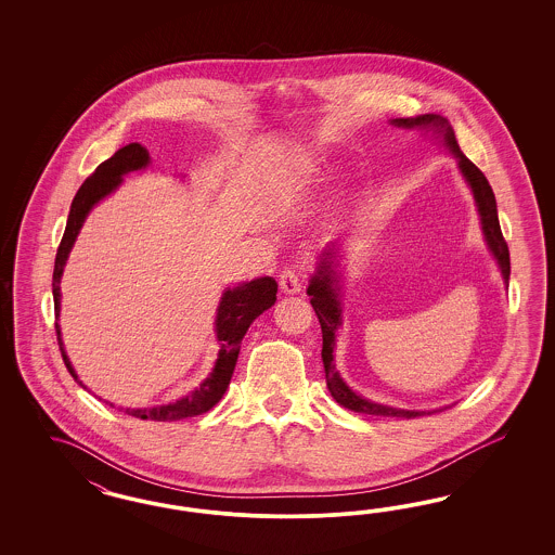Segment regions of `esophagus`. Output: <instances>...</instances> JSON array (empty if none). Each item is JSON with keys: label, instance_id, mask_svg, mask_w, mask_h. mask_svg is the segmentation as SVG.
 I'll return each instance as SVG.
<instances>
[{"label": "esophagus", "instance_id": "34e87169", "mask_svg": "<svg viewBox=\"0 0 555 555\" xmlns=\"http://www.w3.org/2000/svg\"><path fill=\"white\" fill-rule=\"evenodd\" d=\"M279 285H281V291L286 293V295H295V293H299L302 286L301 270H283V272H281V276H279Z\"/></svg>", "mask_w": 555, "mask_h": 555}]
</instances>
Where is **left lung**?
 Listing matches in <instances>:
<instances>
[{
	"label": "left lung",
	"mask_w": 555,
	"mask_h": 555,
	"mask_svg": "<svg viewBox=\"0 0 555 555\" xmlns=\"http://www.w3.org/2000/svg\"><path fill=\"white\" fill-rule=\"evenodd\" d=\"M395 126H403V128H415V126H431L441 130L446 135L448 146L460 163L462 175L466 177V181L470 183L472 191H474V199L478 203V211H480V219H482V230L487 235L488 246L492 254L496 256L501 270H503L504 281L508 285V274H511V258H508V246L504 242L503 232H501V223H499V214H496V199L492 193V186L488 185V179L480 168L472 163L470 158H466L457 142H455L454 130L448 126V121L439 118L436 114H423V116H415V118H397L392 119ZM336 248H327L323 256H321L320 270L318 274L311 279V285L307 288L309 297H311V305L315 309V315L320 320L321 334H323V350H321V358H323V366H325V380H327V388L332 392V397L336 399L337 403L346 409H350L353 413H362V415H376V417H404V420H415L425 415L423 411H404V409H392V406H385V404L370 403L366 399L358 397L352 392V388L339 378V372L334 364V339H336V330L339 325V302H337L336 288H334V270H332V258H334ZM429 415V413H427Z\"/></svg>",
	"instance_id": "left-lung-1"
}]
</instances>
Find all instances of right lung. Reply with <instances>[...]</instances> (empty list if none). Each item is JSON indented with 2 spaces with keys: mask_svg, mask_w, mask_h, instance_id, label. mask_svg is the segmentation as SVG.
<instances>
[{
  "mask_svg": "<svg viewBox=\"0 0 555 555\" xmlns=\"http://www.w3.org/2000/svg\"><path fill=\"white\" fill-rule=\"evenodd\" d=\"M149 160H151L149 151L142 144L132 142V144L119 149L105 163H101L100 167L95 168V172L89 175L85 179L83 185L79 186V191L73 199V205H70V211H68L67 228H65V234H63V240L59 244L56 260H54V272H52V297H54V315L56 318H59V309H61V274H63L68 253H70L73 242H75V237L83 225L89 209L100 199H103L105 195H109L121 183V175L146 167ZM276 288L279 286L274 283V279L264 276V279H256V281H250L246 285L225 291L223 297H221V302H219L218 320H216L221 350H219L218 362H216V369L211 372V376L203 383L202 387L195 388L191 395H186L185 399H181L177 403L154 406V409H132V411L126 409V413H130L132 417H138V420L179 421L207 413L214 404L219 403V399L223 397L225 388L232 380L242 337L248 332L250 323L262 311H267L269 307L274 305ZM54 330H56V339H59V348L63 353L65 366L70 372V376L77 380V374L68 362L67 353L63 350L59 323H54Z\"/></svg>",
  "mask_w": 555,
  "mask_h": 555,
  "instance_id": "right-lung-1",
  "label": "right lung"
}]
</instances>
